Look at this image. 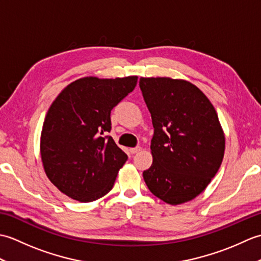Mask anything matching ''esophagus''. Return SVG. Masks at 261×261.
Masks as SVG:
<instances>
[{
	"label": "esophagus",
	"mask_w": 261,
	"mask_h": 261,
	"mask_svg": "<svg viewBox=\"0 0 261 261\" xmlns=\"http://www.w3.org/2000/svg\"><path fill=\"white\" fill-rule=\"evenodd\" d=\"M141 150V147H135V148H130V152L132 153V154H135V153H137V152H139Z\"/></svg>",
	"instance_id": "1"
}]
</instances>
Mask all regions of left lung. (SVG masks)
Masks as SVG:
<instances>
[{
    "label": "left lung",
    "instance_id": "left-lung-1",
    "mask_svg": "<svg viewBox=\"0 0 261 261\" xmlns=\"http://www.w3.org/2000/svg\"><path fill=\"white\" fill-rule=\"evenodd\" d=\"M139 86L153 125V160L143 179L166 203L191 201L222 164L224 135L216 111L202 91L186 81L141 77Z\"/></svg>",
    "mask_w": 261,
    "mask_h": 261
}]
</instances>
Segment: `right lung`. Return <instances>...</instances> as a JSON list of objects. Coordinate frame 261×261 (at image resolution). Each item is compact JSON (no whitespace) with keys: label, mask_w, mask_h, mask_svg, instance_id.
<instances>
[{"label":"right lung","mask_w":261,"mask_h":261,"mask_svg":"<svg viewBox=\"0 0 261 261\" xmlns=\"http://www.w3.org/2000/svg\"><path fill=\"white\" fill-rule=\"evenodd\" d=\"M138 77H84L63 90L49 108L41 131V159L48 178L80 202H92L114 185L126 153L115 145L111 111L135 90Z\"/></svg>","instance_id":"1"}]
</instances>
